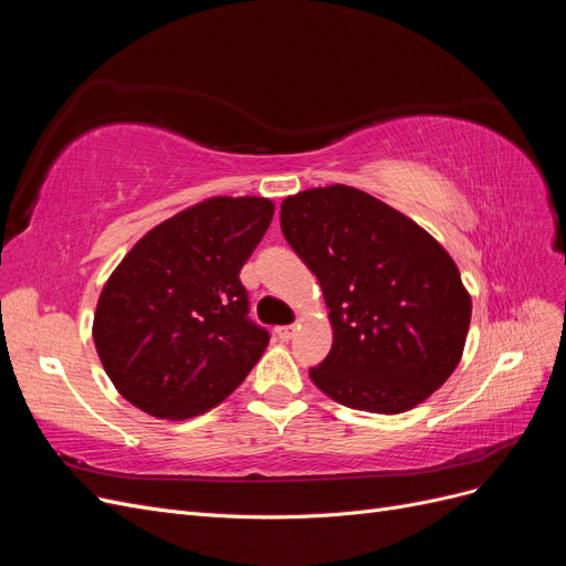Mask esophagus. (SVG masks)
I'll use <instances>...</instances> for the list:
<instances>
[{"label": "esophagus", "instance_id": "34e87169", "mask_svg": "<svg viewBox=\"0 0 566 566\" xmlns=\"http://www.w3.org/2000/svg\"><path fill=\"white\" fill-rule=\"evenodd\" d=\"M276 335L281 339H290V337L295 335V325H281V328H276Z\"/></svg>", "mask_w": 566, "mask_h": 566}]
</instances>
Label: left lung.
<instances>
[{
  "label": "left lung",
  "mask_w": 566,
  "mask_h": 566,
  "mask_svg": "<svg viewBox=\"0 0 566 566\" xmlns=\"http://www.w3.org/2000/svg\"><path fill=\"white\" fill-rule=\"evenodd\" d=\"M281 229L331 310V354L310 368L321 391L368 413H403L449 380L472 302L430 233L345 184L285 198Z\"/></svg>",
  "instance_id": "left-lung-1"
}]
</instances>
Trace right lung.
<instances>
[{
  "instance_id": "obj_1",
  "label": "right lung",
  "mask_w": 566,
  "mask_h": 566,
  "mask_svg": "<svg viewBox=\"0 0 566 566\" xmlns=\"http://www.w3.org/2000/svg\"><path fill=\"white\" fill-rule=\"evenodd\" d=\"M273 217L266 198H210L163 221L113 271L94 345L123 397L156 418L210 410L269 345L238 279Z\"/></svg>"
}]
</instances>
